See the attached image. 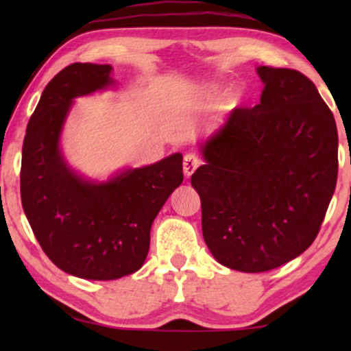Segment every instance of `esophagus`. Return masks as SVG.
I'll use <instances>...</instances> for the list:
<instances>
[{"mask_svg":"<svg viewBox=\"0 0 351 351\" xmlns=\"http://www.w3.org/2000/svg\"><path fill=\"white\" fill-rule=\"evenodd\" d=\"M201 165V160L198 156L195 155V153H186L183 158V171H184V176H191L193 173L196 171V168H198Z\"/></svg>","mask_w":351,"mask_h":351,"instance_id":"esophagus-1","label":"esophagus"}]
</instances>
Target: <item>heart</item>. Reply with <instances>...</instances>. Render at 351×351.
Listing matches in <instances>:
<instances>
[{
	"label": "heart",
	"mask_w": 351,
	"mask_h": 351,
	"mask_svg": "<svg viewBox=\"0 0 351 351\" xmlns=\"http://www.w3.org/2000/svg\"><path fill=\"white\" fill-rule=\"evenodd\" d=\"M208 92H209V94H211V95H216L217 92H219V88H217L216 86H209V87H208ZM229 102H232V100H229Z\"/></svg>",
	"instance_id": "obj_1"
}]
</instances>
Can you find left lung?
Listing matches in <instances>:
<instances>
[{"label":"left lung","instance_id":"obj_1","mask_svg":"<svg viewBox=\"0 0 351 351\" xmlns=\"http://www.w3.org/2000/svg\"><path fill=\"white\" fill-rule=\"evenodd\" d=\"M264 88L199 143L204 165L191 184L201 198L209 252L241 272H265L313 243L337 186L333 114L310 79L261 66Z\"/></svg>","mask_w":351,"mask_h":351}]
</instances>
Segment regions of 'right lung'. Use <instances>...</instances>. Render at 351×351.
Segmentation results:
<instances>
[{
    "label": "right lung",
    "instance_id": "right-lung-1",
    "mask_svg": "<svg viewBox=\"0 0 351 351\" xmlns=\"http://www.w3.org/2000/svg\"><path fill=\"white\" fill-rule=\"evenodd\" d=\"M110 64L75 62L47 84L23 143L21 201L43 251L60 271L114 280L142 267L150 229L183 183V155L88 180L66 162L60 135L74 99L112 87Z\"/></svg>",
    "mask_w": 351,
    "mask_h": 351
}]
</instances>
